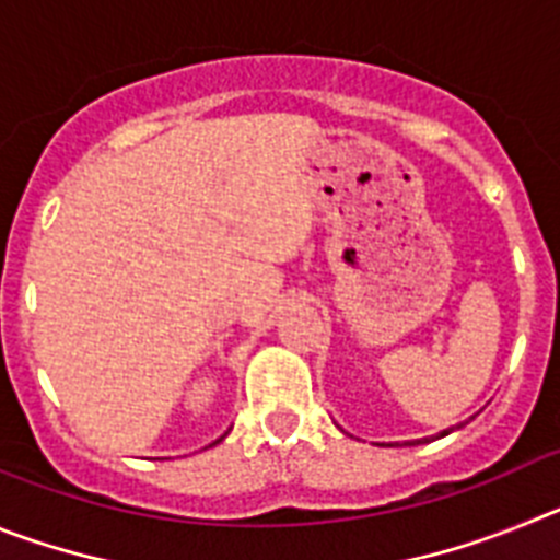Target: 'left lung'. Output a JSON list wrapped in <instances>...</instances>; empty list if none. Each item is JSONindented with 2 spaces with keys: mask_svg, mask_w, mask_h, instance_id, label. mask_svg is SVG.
Masks as SVG:
<instances>
[{
  "mask_svg": "<svg viewBox=\"0 0 560 560\" xmlns=\"http://www.w3.org/2000/svg\"><path fill=\"white\" fill-rule=\"evenodd\" d=\"M448 432H454V429H446V432H440V438H443V434H448ZM418 443H420V440H418Z\"/></svg>",
  "mask_w": 560,
  "mask_h": 560,
  "instance_id": "left-lung-1",
  "label": "left lung"
}]
</instances>
